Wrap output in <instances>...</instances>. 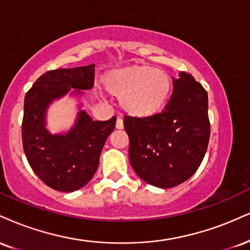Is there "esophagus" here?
Instances as JSON below:
<instances>
[{
	"label": "esophagus",
	"instance_id": "obj_1",
	"mask_svg": "<svg viewBox=\"0 0 250 250\" xmlns=\"http://www.w3.org/2000/svg\"><path fill=\"white\" fill-rule=\"evenodd\" d=\"M115 127H116V129H123V121H122V119H120V117H117Z\"/></svg>",
	"mask_w": 250,
	"mask_h": 250
}]
</instances>
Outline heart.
<instances>
[{
  "instance_id": "1",
  "label": "heart",
  "mask_w": 250,
  "mask_h": 250,
  "mask_svg": "<svg viewBox=\"0 0 250 250\" xmlns=\"http://www.w3.org/2000/svg\"><path fill=\"white\" fill-rule=\"evenodd\" d=\"M102 85L119 96L120 107L137 119L154 116L163 109L172 92V79L167 72L148 65H129L108 71Z\"/></svg>"
}]
</instances>
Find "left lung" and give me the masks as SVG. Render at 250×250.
I'll use <instances>...</instances> for the list:
<instances>
[{
    "mask_svg": "<svg viewBox=\"0 0 250 250\" xmlns=\"http://www.w3.org/2000/svg\"><path fill=\"white\" fill-rule=\"evenodd\" d=\"M173 92L162 113L125 117L129 159L141 179L159 188L182 184L203 162L209 141L208 96L191 74L172 78Z\"/></svg>",
    "mask_w": 250,
    "mask_h": 250,
    "instance_id": "obj_1",
    "label": "left lung"
}]
</instances>
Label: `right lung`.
<instances>
[{"label":"right lung","instance_id":"obj_1","mask_svg":"<svg viewBox=\"0 0 250 250\" xmlns=\"http://www.w3.org/2000/svg\"><path fill=\"white\" fill-rule=\"evenodd\" d=\"M95 65L49 71L36 80L24 99L22 141L24 154L38 178L53 190L73 192L94 176L107 137L116 117L93 121L83 109V91L93 88ZM70 94L80 100L77 119L70 131L51 134L47 109L53 101Z\"/></svg>","mask_w":250,"mask_h":250}]
</instances>
